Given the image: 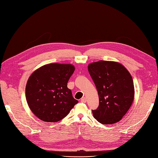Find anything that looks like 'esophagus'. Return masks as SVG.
Here are the masks:
<instances>
[{
  "label": "esophagus",
  "mask_w": 158,
  "mask_h": 158,
  "mask_svg": "<svg viewBox=\"0 0 158 158\" xmlns=\"http://www.w3.org/2000/svg\"><path fill=\"white\" fill-rule=\"evenodd\" d=\"M80 101H81V102H82V103H86V98L85 97H83V98H81Z\"/></svg>",
  "instance_id": "esophagus-1"
}]
</instances>
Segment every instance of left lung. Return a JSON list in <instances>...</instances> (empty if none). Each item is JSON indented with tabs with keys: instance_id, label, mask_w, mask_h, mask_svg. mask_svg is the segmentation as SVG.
<instances>
[{
	"instance_id": "1",
	"label": "left lung",
	"mask_w": 158,
	"mask_h": 158,
	"mask_svg": "<svg viewBox=\"0 0 158 158\" xmlns=\"http://www.w3.org/2000/svg\"><path fill=\"white\" fill-rule=\"evenodd\" d=\"M88 69L99 96V106L92 110L94 117L102 124L119 122L134 101L130 72L120 63L104 60L89 64Z\"/></svg>"
}]
</instances>
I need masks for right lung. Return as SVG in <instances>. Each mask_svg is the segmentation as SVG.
<instances>
[{"label":"right lung","instance_id":"1","mask_svg":"<svg viewBox=\"0 0 158 158\" xmlns=\"http://www.w3.org/2000/svg\"><path fill=\"white\" fill-rule=\"evenodd\" d=\"M74 70L72 64L54 63L40 67L30 76L26 98L30 109L40 120L58 122L78 103L67 87Z\"/></svg>","mask_w":158,"mask_h":158}]
</instances>
